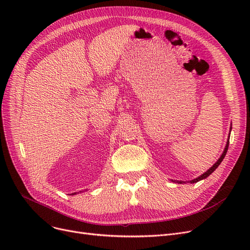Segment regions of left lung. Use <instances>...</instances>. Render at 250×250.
<instances>
[{
	"mask_svg": "<svg viewBox=\"0 0 250 250\" xmlns=\"http://www.w3.org/2000/svg\"><path fill=\"white\" fill-rule=\"evenodd\" d=\"M231 128L232 127H230V130H231ZM230 137V136H229ZM228 147H229V138H228V141H227V144H226V147H225V149H224V152L222 153V155H221V157L220 158L218 159V161L211 167L209 168L208 170H207V171L204 173V174H202L201 176H199V177H196L195 179H192V180H190V183H195V182H198V181H200V180H202V179H205V178H207L208 175H211L215 170L217 169V167L221 164V162L223 161V159L225 158V156H226V153H227V150H228ZM173 181V180H172ZM176 182H178V183H182V182H185V181H176Z\"/></svg>",
	"mask_w": 250,
	"mask_h": 250,
	"instance_id": "8db88e82",
	"label": "left lung"
}]
</instances>
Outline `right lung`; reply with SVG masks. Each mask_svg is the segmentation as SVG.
<instances>
[{
	"label": "right lung",
	"mask_w": 250,
	"mask_h": 250,
	"mask_svg": "<svg viewBox=\"0 0 250 250\" xmlns=\"http://www.w3.org/2000/svg\"><path fill=\"white\" fill-rule=\"evenodd\" d=\"M81 192V191H80ZM72 194H76V192H74V193H72Z\"/></svg>",
	"instance_id": "right-lung-1"
}]
</instances>
